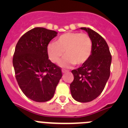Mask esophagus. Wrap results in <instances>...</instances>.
Returning a JSON list of instances; mask_svg holds the SVG:
<instances>
[{"instance_id":"1","label":"esophagus","mask_w":128,"mask_h":128,"mask_svg":"<svg viewBox=\"0 0 128 128\" xmlns=\"http://www.w3.org/2000/svg\"><path fill=\"white\" fill-rule=\"evenodd\" d=\"M66 72H68V71L66 70H65V69L62 70V72H63V73H66Z\"/></svg>"}]
</instances>
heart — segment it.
I'll use <instances>...</instances> for the list:
<instances>
[{
	"label": "heart",
	"instance_id": "b5f03b06",
	"mask_svg": "<svg viewBox=\"0 0 128 128\" xmlns=\"http://www.w3.org/2000/svg\"><path fill=\"white\" fill-rule=\"evenodd\" d=\"M93 48L92 40L88 34L80 32H66L56 40V43L49 44L47 53L52 62L57 63L65 55L61 62L63 67H70L76 64L82 65L88 60Z\"/></svg>",
	"mask_w": 128,
	"mask_h": 128
}]
</instances>
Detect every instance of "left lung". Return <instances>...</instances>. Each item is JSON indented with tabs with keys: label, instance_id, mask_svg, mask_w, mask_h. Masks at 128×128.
<instances>
[{
	"label": "left lung",
	"instance_id": "1",
	"mask_svg": "<svg viewBox=\"0 0 128 128\" xmlns=\"http://www.w3.org/2000/svg\"><path fill=\"white\" fill-rule=\"evenodd\" d=\"M86 30L92 40L89 60L81 67L72 70L74 81L70 84L71 94L80 102H90L102 93L110 75L112 55L108 44L99 34L89 28Z\"/></svg>",
	"mask_w": 128,
	"mask_h": 128
}]
</instances>
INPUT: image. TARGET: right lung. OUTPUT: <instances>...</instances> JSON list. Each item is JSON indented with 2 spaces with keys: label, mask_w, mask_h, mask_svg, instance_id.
<instances>
[{
  "label": "right lung",
  "mask_w": 128,
  "mask_h": 128,
  "mask_svg": "<svg viewBox=\"0 0 128 128\" xmlns=\"http://www.w3.org/2000/svg\"><path fill=\"white\" fill-rule=\"evenodd\" d=\"M57 32L35 28L19 39L13 58L16 80L28 98L46 102L52 98L62 77L61 68L48 60L47 46Z\"/></svg>",
  "instance_id": "1"
}]
</instances>
